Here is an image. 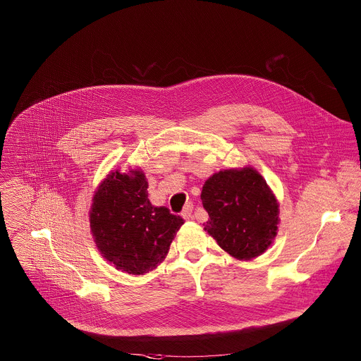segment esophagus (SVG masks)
<instances>
[{
  "instance_id": "1",
  "label": "esophagus",
  "mask_w": 361,
  "mask_h": 361,
  "mask_svg": "<svg viewBox=\"0 0 361 361\" xmlns=\"http://www.w3.org/2000/svg\"><path fill=\"white\" fill-rule=\"evenodd\" d=\"M192 211H194V205L192 204H187L185 208L181 212V216L184 217L185 220H190L192 217Z\"/></svg>"
}]
</instances>
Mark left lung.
Here are the masks:
<instances>
[{
	"instance_id": "8db88e82",
	"label": "left lung",
	"mask_w": 361,
	"mask_h": 361,
	"mask_svg": "<svg viewBox=\"0 0 361 361\" xmlns=\"http://www.w3.org/2000/svg\"><path fill=\"white\" fill-rule=\"evenodd\" d=\"M209 219L204 228L231 257L248 261L264 254L279 226V202L252 167L221 170L201 192Z\"/></svg>"
}]
</instances>
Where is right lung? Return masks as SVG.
<instances>
[{"instance_id": "obj_1", "label": "right lung", "mask_w": 361, "mask_h": 361, "mask_svg": "<svg viewBox=\"0 0 361 361\" xmlns=\"http://www.w3.org/2000/svg\"><path fill=\"white\" fill-rule=\"evenodd\" d=\"M90 231L100 254L130 275L153 271L167 255L184 223L147 198V181L140 169L111 171L94 191L89 212Z\"/></svg>"}]
</instances>
